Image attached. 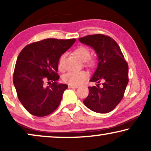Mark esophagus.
<instances>
[{
  "mask_svg": "<svg viewBox=\"0 0 151 151\" xmlns=\"http://www.w3.org/2000/svg\"><path fill=\"white\" fill-rule=\"evenodd\" d=\"M69 88H78V86H73V85H69Z\"/></svg>",
  "mask_w": 151,
  "mask_h": 151,
  "instance_id": "esophagus-1",
  "label": "esophagus"
}]
</instances>
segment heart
Listing matches in <instances>:
<instances>
[{
  "instance_id": "obj_1",
  "label": "heart",
  "mask_w": 151,
  "mask_h": 151,
  "mask_svg": "<svg viewBox=\"0 0 151 151\" xmlns=\"http://www.w3.org/2000/svg\"><path fill=\"white\" fill-rule=\"evenodd\" d=\"M74 54L82 61H85L88 66H93L95 62L93 59L88 58L90 55V51L87 47L80 46L73 51ZM65 55L63 54L60 57L58 61V68L60 70L63 69V64ZM88 78V73L86 71H69L63 76V80L66 83L73 86H78L84 82Z\"/></svg>"
}]
</instances>
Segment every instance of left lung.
I'll return each instance as SVG.
<instances>
[{"label":"left lung","mask_w":151,"mask_h":151,"mask_svg":"<svg viewBox=\"0 0 151 151\" xmlns=\"http://www.w3.org/2000/svg\"><path fill=\"white\" fill-rule=\"evenodd\" d=\"M82 44L93 49L98 58V66L91 82L97 86L88 87V95L83 101L85 106L94 112H111L124 96L129 82V67L117 42L102 34L89 35L80 38ZM103 81V86H99Z\"/></svg>","instance_id":"1"}]
</instances>
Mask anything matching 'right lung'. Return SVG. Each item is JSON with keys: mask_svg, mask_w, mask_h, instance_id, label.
Instances as JSON below:
<instances>
[{"mask_svg": "<svg viewBox=\"0 0 151 151\" xmlns=\"http://www.w3.org/2000/svg\"><path fill=\"white\" fill-rule=\"evenodd\" d=\"M75 42L76 39H45L26 46L18 55L14 85L20 102L32 115L46 116L59 106L68 87L57 82L59 58ZM45 79L49 86L44 85Z\"/></svg>", "mask_w": 151, "mask_h": 151, "instance_id": "right-lung-1", "label": "right lung"}]
</instances>
